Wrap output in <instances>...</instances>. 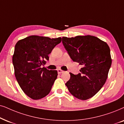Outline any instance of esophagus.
<instances>
[{"label": "esophagus", "mask_w": 124, "mask_h": 124, "mask_svg": "<svg viewBox=\"0 0 124 124\" xmlns=\"http://www.w3.org/2000/svg\"><path fill=\"white\" fill-rule=\"evenodd\" d=\"M58 71V74H61V73H63L64 72V71L61 70V69H58L57 70Z\"/></svg>", "instance_id": "34e87169"}]
</instances>
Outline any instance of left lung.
I'll return each mask as SVG.
<instances>
[{
	"instance_id": "obj_1",
	"label": "left lung",
	"mask_w": 124,
	"mask_h": 124,
	"mask_svg": "<svg viewBox=\"0 0 124 124\" xmlns=\"http://www.w3.org/2000/svg\"><path fill=\"white\" fill-rule=\"evenodd\" d=\"M63 45L74 62L82 65L80 73L70 74L65 84L69 92L80 100H87L99 91L112 64L108 44L92 36L62 37Z\"/></svg>"
}]
</instances>
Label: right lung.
<instances>
[{
	"label": "right lung",
	"mask_w": 124,
	"mask_h": 124,
	"mask_svg": "<svg viewBox=\"0 0 124 124\" xmlns=\"http://www.w3.org/2000/svg\"><path fill=\"white\" fill-rule=\"evenodd\" d=\"M61 41V37L31 36L16 43L12 57L15 75L22 90L32 99H40L50 92L57 71L49 70L42 66Z\"/></svg>",
	"instance_id": "obj_1"
}]
</instances>
